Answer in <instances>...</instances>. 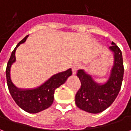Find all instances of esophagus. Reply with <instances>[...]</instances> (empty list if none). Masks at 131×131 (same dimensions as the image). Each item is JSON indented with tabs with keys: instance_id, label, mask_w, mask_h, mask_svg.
Returning <instances> with one entry per match:
<instances>
[{
	"instance_id": "esophagus-1",
	"label": "esophagus",
	"mask_w": 131,
	"mask_h": 131,
	"mask_svg": "<svg viewBox=\"0 0 131 131\" xmlns=\"http://www.w3.org/2000/svg\"><path fill=\"white\" fill-rule=\"evenodd\" d=\"M80 64L79 63H74L73 65H72V72H73V74H76L77 73V71L79 69V68L80 67Z\"/></svg>"
}]
</instances>
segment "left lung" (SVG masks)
Listing matches in <instances>:
<instances>
[{"mask_svg":"<svg viewBox=\"0 0 131 131\" xmlns=\"http://www.w3.org/2000/svg\"><path fill=\"white\" fill-rule=\"evenodd\" d=\"M112 45L109 49L114 53V65L105 83H96L83 69L77 72L81 85L76 94L75 102L79 108L87 112H103L114 102L121 89L124 72L122 53L114 42Z\"/></svg>","mask_w":131,"mask_h":131,"instance_id":"8db88e82","label":"left lung"}]
</instances>
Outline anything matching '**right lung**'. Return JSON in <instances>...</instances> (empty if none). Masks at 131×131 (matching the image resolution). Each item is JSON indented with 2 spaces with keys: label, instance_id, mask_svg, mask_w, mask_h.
<instances>
[{
  "label": "right lung",
  "instance_id": "add662e5",
  "mask_svg": "<svg viewBox=\"0 0 131 131\" xmlns=\"http://www.w3.org/2000/svg\"><path fill=\"white\" fill-rule=\"evenodd\" d=\"M28 36L24 37L12 52L6 68V79L10 93L16 104L25 112L35 114L51 106L54 100L55 89L65 83L68 77L72 74V71L71 69H69L67 71L54 74L38 88L25 90L17 88L10 79V68L15 62V51L17 47L24 43Z\"/></svg>",
  "mask_w": 131,
  "mask_h": 131
}]
</instances>
